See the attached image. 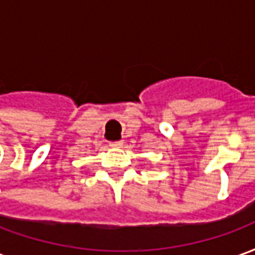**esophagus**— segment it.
Returning <instances> with one entry per match:
<instances>
[{"instance_id": "obj_1", "label": "esophagus", "mask_w": 255, "mask_h": 255, "mask_svg": "<svg viewBox=\"0 0 255 255\" xmlns=\"http://www.w3.org/2000/svg\"><path fill=\"white\" fill-rule=\"evenodd\" d=\"M111 147H115V149H119V147H122L123 146V140H117V142H111L109 144Z\"/></svg>"}]
</instances>
